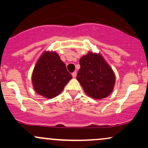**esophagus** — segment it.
<instances>
[{
  "instance_id": "34e87169",
  "label": "esophagus",
  "mask_w": 148,
  "mask_h": 148,
  "mask_svg": "<svg viewBox=\"0 0 148 148\" xmlns=\"http://www.w3.org/2000/svg\"><path fill=\"white\" fill-rule=\"evenodd\" d=\"M72 77H73V78H75V77H77V73L73 72L72 73Z\"/></svg>"
}]
</instances>
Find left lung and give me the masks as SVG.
<instances>
[{
	"label": "left lung",
	"mask_w": 148,
	"mask_h": 148,
	"mask_svg": "<svg viewBox=\"0 0 148 148\" xmlns=\"http://www.w3.org/2000/svg\"><path fill=\"white\" fill-rule=\"evenodd\" d=\"M77 79L90 97L102 99L112 92L115 74L100 53L89 51L79 59Z\"/></svg>",
	"instance_id": "8db88e82"
}]
</instances>
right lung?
Returning <instances> with one entry per match:
<instances>
[{
	"instance_id": "right-lung-1",
	"label": "right lung",
	"mask_w": 148,
	"mask_h": 148,
	"mask_svg": "<svg viewBox=\"0 0 148 148\" xmlns=\"http://www.w3.org/2000/svg\"><path fill=\"white\" fill-rule=\"evenodd\" d=\"M71 78L59 54L52 51H45L40 56L31 76L34 90L47 99L58 96Z\"/></svg>"
}]
</instances>
